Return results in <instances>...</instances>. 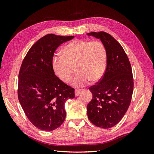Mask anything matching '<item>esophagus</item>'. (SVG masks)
<instances>
[{
    "instance_id": "obj_1",
    "label": "esophagus",
    "mask_w": 154,
    "mask_h": 154,
    "mask_svg": "<svg viewBox=\"0 0 154 154\" xmlns=\"http://www.w3.org/2000/svg\"><path fill=\"white\" fill-rule=\"evenodd\" d=\"M82 90H80V89H76L75 90V96H78L79 95H80V93L82 92Z\"/></svg>"
}]
</instances>
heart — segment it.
<instances>
[{
    "mask_svg": "<svg viewBox=\"0 0 154 154\" xmlns=\"http://www.w3.org/2000/svg\"><path fill=\"white\" fill-rule=\"evenodd\" d=\"M107 53L105 45L100 41L78 39L67 44L63 54H55L52 67L56 75L64 83H69L76 67L78 72L71 85L80 88L89 82L101 80L106 71Z\"/></svg>",
    "mask_w": 154,
    "mask_h": 154,
    "instance_id": "1",
    "label": "heart"
}]
</instances>
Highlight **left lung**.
I'll return each mask as SVG.
<instances>
[{
    "mask_svg": "<svg viewBox=\"0 0 154 154\" xmlns=\"http://www.w3.org/2000/svg\"><path fill=\"white\" fill-rule=\"evenodd\" d=\"M87 35L100 38L107 53L103 77L89 88L93 96L87 106L88 118L96 127L109 128L122 120L131 102L134 89L131 65L122 46L110 34L100 31Z\"/></svg>",
    "mask_w": 154,
    "mask_h": 154,
    "instance_id": "8db88e82",
    "label": "left lung"
}]
</instances>
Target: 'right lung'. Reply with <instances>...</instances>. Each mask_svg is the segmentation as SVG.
Wrapping results in <instances>:
<instances>
[{"label": "right lung", "instance_id": "add662e5", "mask_svg": "<svg viewBox=\"0 0 154 154\" xmlns=\"http://www.w3.org/2000/svg\"><path fill=\"white\" fill-rule=\"evenodd\" d=\"M74 37L46 35L32 45L23 60L18 74V100L30 122L40 130L58 128L66 119L65 103L75 97L74 88L60 80L52 67L56 49Z\"/></svg>", "mask_w": 154, "mask_h": 154}]
</instances>
